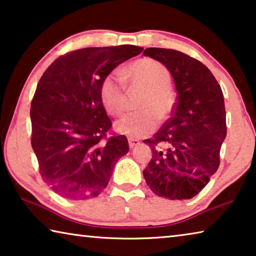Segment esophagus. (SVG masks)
<instances>
[{"label":"esophagus","mask_w":256,"mask_h":256,"mask_svg":"<svg viewBox=\"0 0 256 256\" xmlns=\"http://www.w3.org/2000/svg\"><path fill=\"white\" fill-rule=\"evenodd\" d=\"M138 144H140V141L136 140V138H128V146H130V148H134V146H138Z\"/></svg>","instance_id":"obj_1"}]
</instances>
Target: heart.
<instances>
[{
	"instance_id": "b5f03b06",
	"label": "heart",
	"mask_w": 256,
	"mask_h": 256,
	"mask_svg": "<svg viewBox=\"0 0 256 256\" xmlns=\"http://www.w3.org/2000/svg\"><path fill=\"white\" fill-rule=\"evenodd\" d=\"M125 79L144 89L138 102L141 110L128 112L115 124V130L132 138L146 136L157 128L158 120H166L174 110L176 97L172 74L162 63L151 58L138 60L125 71ZM125 79L118 72L104 78L99 96L108 114L118 116L125 108Z\"/></svg>"
}]
</instances>
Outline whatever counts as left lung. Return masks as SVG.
Listing matches in <instances>:
<instances>
[{
  "label": "left lung",
  "instance_id": "8db88e82",
  "mask_svg": "<svg viewBox=\"0 0 256 256\" xmlns=\"http://www.w3.org/2000/svg\"><path fill=\"white\" fill-rule=\"evenodd\" d=\"M144 55L170 70L177 92L172 118L144 141L152 151L144 180L158 196L188 200L219 167L227 133L222 90L204 64L182 52L150 47Z\"/></svg>",
  "mask_w": 256,
  "mask_h": 256
}]
</instances>
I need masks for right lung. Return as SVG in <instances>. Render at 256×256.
<instances>
[{
	"instance_id": "obj_1",
	"label": "right lung",
	"mask_w": 256,
	"mask_h": 256,
	"mask_svg": "<svg viewBox=\"0 0 256 256\" xmlns=\"http://www.w3.org/2000/svg\"><path fill=\"white\" fill-rule=\"evenodd\" d=\"M144 50L122 45L88 47L60 56L47 68L32 100V146L42 180L68 200L100 194L126 136L107 138L112 122L99 89L104 78Z\"/></svg>"
}]
</instances>
